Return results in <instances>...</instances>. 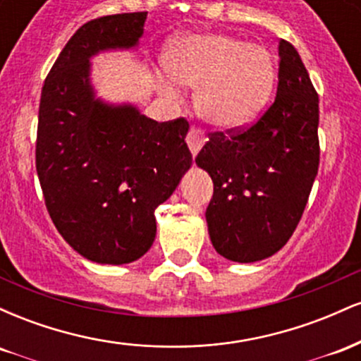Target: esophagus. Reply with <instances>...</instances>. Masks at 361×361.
Here are the masks:
<instances>
[{
  "instance_id": "1",
  "label": "esophagus",
  "mask_w": 361,
  "mask_h": 361,
  "mask_svg": "<svg viewBox=\"0 0 361 361\" xmlns=\"http://www.w3.org/2000/svg\"><path fill=\"white\" fill-rule=\"evenodd\" d=\"M186 142H188L190 151H192V154L195 156L198 151H200L202 146L205 144V134L200 130V128L192 127L190 128L188 135H186Z\"/></svg>"
}]
</instances>
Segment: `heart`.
Wrapping results in <instances>:
<instances>
[{
    "mask_svg": "<svg viewBox=\"0 0 361 361\" xmlns=\"http://www.w3.org/2000/svg\"><path fill=\"white\" fill-rule=\"evenodd\" d=\"M168 76L198 86L195 105L210 126L231 130L250 123L270 98L275 62L258 44L234 35L204 34L173 40L163 56ZM171 93L173 85L163 82Z\"/></svg>",
    "mask_w": 361,
    "mask_h": 361,
    "instance_id": "obj_1",
    "label": "heart"
}]
</instances>
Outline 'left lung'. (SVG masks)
<instances>
[{
  "label": "left lung",
  "mask_w": 361,
  "mask_h": 361,
  "mask_svg": "<svg viewBox=\"0 0 361 361\" xmlns=\"http://www.w3.org/2000/svg\"><path fill=\"white\" fill-rule=\"evenodd\" d=\"M279 56L275 102L250 127L210 132L195 157L214 181L205 212L210 241L238 263L287 244L319 168V97L295 47L280 40Z\"/></svg>",
  "instance_id": "left-lung-1"
}]
</instances>
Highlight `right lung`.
<instances>
[{
	"instance_id": "right-lung-1",
	"label": "right lung",
	"mask_w": 361,
	"mask_h": 361,
	"mask_svg": "<svg viewBox=\"0 0 361 361\" xmlns=\"http://www.w3.org/2000/svg\"><path fill=\"white\" fill-rule=\"evenodd\" d=\"M147 11L94 18L76 30L42 86L35 166L54 226L74 251L102 264L146 255L154 210L192 164L188 122L147 118L94 98L90 57L135 47Z\"/></svg>"
}]
</instances>
